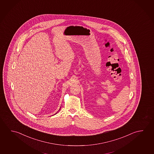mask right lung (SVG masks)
<instances>
[{
    "label": "right lung",
    "instance_id": "1",
    "mask_svg": "<svg viewBox=\"0 0 154 154\" xmlns=\"http://www.w3.org/2000/svg\"><path fill=\"white\" fill-rule=\"evenodd\" d=\"M57 113H56V114H57Z\"/></svg>",
    "mask_w": 154,
    "mask_h": 154
}]
</instances>
